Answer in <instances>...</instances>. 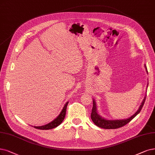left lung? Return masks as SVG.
I'll return each instance as SVG.
<instances>
[{"instance_id": "left-lung-1", "label": "left lung", "mask_w": 155, "mask_h": 155, "mask_svg": "<svg viewBox=\"0 0 155 155\" xmlns=\"http://www.w3.org/2000/svg\"><path fill=\"white\" fill-rule=\"evenodd\" d=\"M146 72H147V70L146 69V66L144 65ZM146 97L142 101L141 105L140 106L138 110L134 114H133L132 116L127 119H124V120H106L102 117L101 116L99 115L97 113V106H96V103L94 99H93V108L91 110V118L95 123V125H96L97 127H101L102 128L105 129H116V128H118L120 127H122L123 126H125L127 125V123H128L132 119H134V117L137 116L140 112V110L144 106V104L146 101Z\"/></svg>"}]
</instances>
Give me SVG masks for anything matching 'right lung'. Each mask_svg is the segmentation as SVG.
Segmentation results:
<instances>
[{
	"label": "right lung",
	"instance_id": "right-lung-1",
	"mask_svg": "<svg viewBox=\"0 0 155 155\" xmlns=\"http://www.w3.org/2000/svg\"><path fill=\"white\" fill-rule=\"evenodd\" d=\"M68 103H69V102H66V104H65V106H64L60 114L53 121H52L51 122H50L49 123H48V124L45 125L40 126V127H34L37 129H40V130H49V129L54 128L55 127H58V125H60L65 118Z\"/></svg>",
	"mask_w": 155,
	"mask_h": 155
}]
</instances>
